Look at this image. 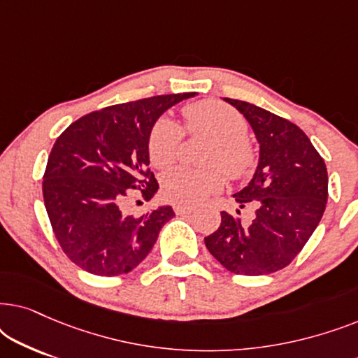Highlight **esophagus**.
<instances>
[{
    "mask_svg": "<svg viewBox=\"0 0 358 358\" xmlns=\"http://www.w3.org/2000/svg\"><path fill=\"white\" fill-rule=\"evenodd\" d=\"M194 207H190V205H184V203H176L174 205V212L178 215H185V213H192L194 212Z\"/></svg>",
    "mask_w": 358,
    "mask_h": 358,
    "instance_id": "esophagus-1",
    "label": "esophagus"
}]
</instances>
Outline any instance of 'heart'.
<instances>
[{
  "label": "heart",
  "instance_id": "heart-1",
  "mask_svg": "<svg viewBox=\"0 0 358 358\" xmlns=\"http://www.w3.org/2000/svg\"><path fill=\"white\" fill-rule=\"evenodd\" d=\"M187 129L192 134H203L212 138L213 148L208 153V164L222 166L231 178H244L256 166V155L248 143V122L244 117L223 102L200 101L184 109ZM182 129L171 117H159L155 122L148 138L150 159L163 169L176 159L182 141ZM224 184L220 168L190 169L174 168L163 176V190L178 203H197L207 195L218 192Z\"/></svg>",
  "mask_w": 358,
  "mask_h": 358
}]
</instances>
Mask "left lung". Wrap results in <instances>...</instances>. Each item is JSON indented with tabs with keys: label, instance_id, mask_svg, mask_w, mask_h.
I'll use <instances>...</instances> for the list:
<instances>
[{
	"label": "left lung",
	"instance_id": "obj_1",
	"mask_svg": "<svg viewBox=\"0 0 358 358\" xmlns=\"http://www.w3.org/2000/svg\"><path fill=\"white\" fill-rule=\"evenodd\" d=\"M223 101L241 112L259 143L256 173L233 195L239 208L252 205L256 213L244 223L222 212L220 228L205 238V246L229 272L267 275L287 267L320 224L327 169L300 127L249 102Z\"/></svg>",
	"mask_w": 358,
	"mask_h": 358
}]
</instances>
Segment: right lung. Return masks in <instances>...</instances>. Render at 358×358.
Masks as SVG:
<instances>
[{
    "label": "right lung",
    "mask_w": 358,
    "mask_h": 358,
    "mask_svg": "<svg viewBox=\"0 0 358 358\" xmlns=\"http://www.w3.org/2000/svg\"><path fill=\"white\" fill-rule=\"evenodd\" d=\"M197 92L155 96L91 112L58 136L43 174V202L63 252L94 275H122L138 266L171 205L131 217L125 200L138 189L150 200L159 185L150 173L148 138L155 122Z\"/></svg>",
    "instance_id": "obj_1"
}]
</instances>
